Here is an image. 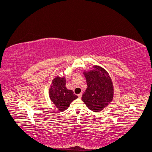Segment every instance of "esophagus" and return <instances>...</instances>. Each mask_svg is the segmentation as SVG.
Instances as JSON below:
<instances>
[{
  "label": "esophagus",
  "instance_id": "esophagus-1",
  "mask_svg": "<svg viewBox=\"0 0 152 152\" xmlns=\"http://www.w3.org/2000/svg\"><path fill=\"white\" fill-rule=\"evenodd\" d=\"M78 97H79V98H81V97H82V93H80V94H78Z\"/></svg>",
  "mask_w": 152,
  "mask_h": 152
}]
</instances>
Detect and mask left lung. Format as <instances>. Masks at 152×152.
Wrapping results in <instances>:
<instances>
[{"instance_id":"left-lung-1","label":"left lung","mask_w":152,"mask_h":152,"mask_svg":"<svg viewBox=\"0 0 152 152\" xmlns=\"http://www.w3.org/2000/svg\"><path fill=\"white\" fill-rule=\"evenodd\" d=\"M87 87L82 94V100L91 111L99 112L112 102L114 88L112 78L103 67L94 65L84 70Z\"/></svg>"}]
</instances>
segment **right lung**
<instances>
[{
  "label": "right lung",
  "instance_id": "add662e5",
  "mask_svg": "<svg viewBox=\"0 0 152 152\" xmlns=\"http://www.w3.org/2000/svg\"><path fill=\"white\" fill-rule=\"evenodd\" d=\"M49 96L50 101L56 106L59 111L63 112L70 103L78 98L73 94L72 90H68L66 87L65 77L56 75L53 79L49 89Z\"/></svg>",
  "mask_w": 152,
  "mask_h": 152
}]
</instances>
